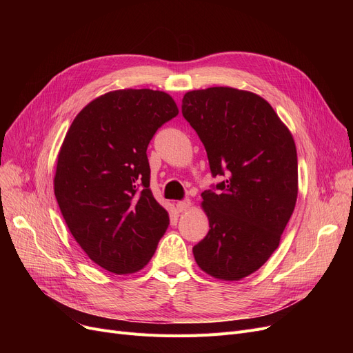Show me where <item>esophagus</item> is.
Wrapping results in <instances>:
<instances>
[{
    "instance_id": "1",
    "label": "esophagus",
    "mask_w": 353,
    "mask_h": 353,
    "mask_svg": "<svg viewBox=\"0 0 353 353\" xmlns=\"http://www.w3.org/2000/svg\"><path fill=\"white\" fill-rule=\"evenodd\" d=\"M190 206H192V201H190L189 199L181 200V201H177V203H176V208H177L179 212H186V210L190 209Z\"/></svg>"
}]
</instances>
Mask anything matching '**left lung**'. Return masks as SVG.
<instances>
[{
    "label": "left lung",
    "mask_w": 353,
    "mask_h": 353,
    "mask_svg": "<svg viewBox=\"0 0 353 353\" xmlns=\"http://www.w3.org/2000/svg\"><path fill=\"white\" fill-rule=\"evenodd\" d=\"M181 113L208 152L210 172L226 176L201 193L209 233L193 248L199 268L240 281L281 243L298 199V154L289 128L252 91L210 87L184 94Z\"/></svg>",
    "instance_id": "8db88e82"
}]
</instances>
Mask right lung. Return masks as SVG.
<instances>
[{"label":"right lung","instance_id":"right-lung-1","mask_svg":"<svg viewBox=\"0 0 353 353\" xmlns=\"http://www.w3.org/2000/svg\"><path fill=\"white\" fill-rule=\"evenodd\" d=\"M177 114L164 91H110L80 111L61 144L55 199L76 242L111 273L143 269L169 228V213L148 188L145 152Z\"/></svg>","mask_w":353,"mask_h":353}]
</instances>
